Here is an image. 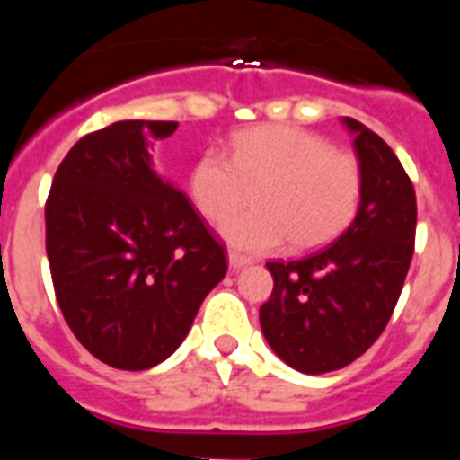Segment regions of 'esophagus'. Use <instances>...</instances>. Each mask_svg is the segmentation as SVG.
<instances>
[{
  "label": "esophagus",
  "instance_id": "1",
  "mask_svg": "<svg viewBox=\"0 0 460 460\" xmlns=\"http://www.w3.org/2000/svg\"><path fill=\"white\" fill-rule=\"evenodd\" d=\"M227 265H230V270H242V267H246V265H251V260L246 258V255H239V253H234V251H230V253H227Z\"/></svg>",
  "mask_w": 460,
  "mask_h": 460
}]
</instances>
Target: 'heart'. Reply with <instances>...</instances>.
Here are the masks:
<instances>
[{"mask_svg": "<svg viewBox=\"0 0 460 460\" xmlns=\"http://www.w3.org/2000/svg\"><path fill=\"white\" fill-rule=\"evenodd\" d=\"M253 193V209L227 218L221 237L243 253L280 243L318 249L357 217L364 174L355 154L286 124H262L230 137V158L207 149L189 172L190 202L207 221H221Z\"/></svg>", "mask_w": 460, "mask_h": 460, "instance_id": "obj_1", "label": "heart"}]
</instances>
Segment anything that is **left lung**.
<instances>
[{"label":"left lung","instance_id":"1","mask_svg":"<svg viewBox=\"0 0 460 460\" xmlns=\"http://www.w3.org/2000/svg\"><path fill=\"white\" fill-rule=\"evenodd\" d=\"M364 174L350 227L324 249L292 262H267L274 276L260 327L271 350L295 371H339L376 343L403 290L414 253L417 198L387 142L352 117Z\"/></svg>","mask_w":460,"mask_h":460}]
</instances>
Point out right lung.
Segmentation results:
<instances>
[{"mask_svg":"<svg viewBox=\"0 0 460 460\" xmlns=\"http://www.w3.org/2000/svg\"><path fill=\"white\" fill-rule=\"evenodd\" d=\"M177 126L126 119L80 137L46 202L64 320L96 359L121 371L168 359L227 271L226 251L189 198L154 168L149 145Z\"/></svg>","mask_w":460,"mask_h":460,"instance_id":"obj_1","label":"right lung"}]
</instances>
